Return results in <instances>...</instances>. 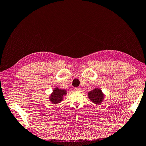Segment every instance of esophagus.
I'll use <instances>...</instances> for the list:
<instances>
[{
	"label": "esophagus",
	"mask_w": 146,
	"mask_h": 146,
	"mask_svg": "<svg viewBox=\"0 0 146 146\" xmlns=\"http://www.w3.org/2000/svg\"><path fill=\"white\" fill-rule=\"evenodd\" d=\"M74 90L76 92H80L81 90V89L79 88V87H76V88H74Z\"/></svg>",
	"instance_id": "esophagus-1"
}]
</instances>
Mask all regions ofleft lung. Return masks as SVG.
Listing matches in <instances>:
<instances>
[{"mask_svg":"<svg viewBox=\"0 0 146 146\" xmlns=\"http://www.w3.org/2000/svg\"><path fill=\"white\" fill-rule=\"evenodd\" d=\"M88 96L89 98L91 100V101L96 104H98L101 102L104 98L102 90L99 89H95L93 90H91L88 93Z\"/></svg>","mask_w":146,"mask_h":146,"instance_id":"1","label":"left lung"}]
</instances>
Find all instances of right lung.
I'll return each mask as SVG.
<instances>
[{"label":"right lung","instance_id":"right-lung-1","mask_svg":"<svg viewBox=\"0 0 146 146\" xmlns=\"http://www.w3.org/2000/svg\"><path fill=\"white\" fill-rule=\"evenodd\" d=\"M66 94V91L62 89L56 88L54 90L53 93L50 96V101L54 104L59 103L62 100L63 96Z\"/></svg>","mask_w":146,"mask_h":146}]
</instances>
